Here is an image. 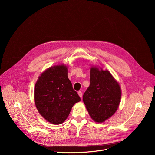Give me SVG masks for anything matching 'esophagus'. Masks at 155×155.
I'll list each match as a JSON object with an SVG mask.
<instances>
[{"instance_id": "1", "label": "esophagus", "mask_w": 155, "mask_h": 155, "mask_svg": "<svg viewBox=\"0 0 155 155\" xmlns=\"http://www.w3.org/2000/svg\"><path fill=\"white\" fill-rule=\"evenodd\" d=\"M78 94L79 96L80 97V98H82V96H83V93H82L81 91H78Z\"/></svg>"}]
</instances>
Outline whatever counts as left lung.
<instances>
[{
    "label": "left lung",
    "instance_id": "left-lung-1",
    "mask_svg": "<svg viewBox=\"0 0 155 155\" xmlns=\"http://www.w3.org/2000/svg\"><path fill=\"white\" fill-rule=\"evenodd\" d=\"M121 96L119 84L108 71L91 68L90 85L83 96V101L91 118L102 123L117 111Z\"/></svg>",
    "mask_w": 155,
    "mask_h": 155
}]
</instances>
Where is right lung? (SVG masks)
Here are the masks:
<instances>
[{"instance_id":"add662e5","label":"right lung","mask_w":155,"mask_h":155,"mask_svg":"<svg viewBox=\"0 0 155 155\" xmlns=\"http://www.w3.org/2000/svg\"><path fill=\"white\" fill-rule=\"evenodd\" d=\"M35 106L40 114L54 124L62 123L73 105L80 101L68 78L64 65L53 66L38 78L34 90Z\"/></svg>"}]
</instances>
